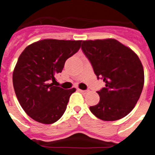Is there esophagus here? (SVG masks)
Wrapping results in <instances>:
<instances>
[{"mask_svg": "<svg viewBox=\"0 0 155 155\" xmlns=\"http://www.w3.org/2000/svg\"><path fill=\"white\" fill-rule=\"evenodd\" d=\"M80 91L83 94H86L87 92H88V90H80Z\"/></svg>", "mask_w": 155, "mask_h": 155, "instance_id": "obj_1", "label": "esophagus"}]
</instances>
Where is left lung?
<instances>
[{
	"label": "left lung",
	"mask_w": 155,
	"mask_h": 155,
	"mask_svg": "<svg viewBox=\"0 0 155 155\" xmlns=\"http://www.w3.org/2000/svg\"><path fill=\"white\" fill-rule=\"evenodd\" d=\"M81 50L97 78L105 83L97 91L99 102L90 106V111L105 121L124 118L133 110L143 90L144 73L139 57L114 39L82 41Z\"/></svg>",
	"instance_id": "obj_1"
}]
</instances>
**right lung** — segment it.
<instances>
[{"instance_id": "add662e5", "label": "right lung", "mask_w": 155, "mask_h": 155, "mask_svg": "<svg viewBox=\"0 0 155 155\" xmlns=\"http://www.w3.org/2000/svg\"><path fill=\"white\" fill-rule=\"evenodd\" d=\"M81 41L43 39L27 46L13 72L16 96L31 119L44 124L57 122L65 112L74 87L55 86V76L66 61L78 51Z\"/></svg>"}]
</instances>
